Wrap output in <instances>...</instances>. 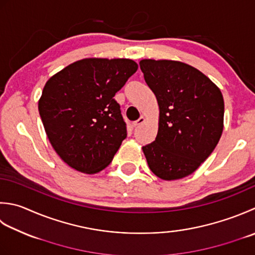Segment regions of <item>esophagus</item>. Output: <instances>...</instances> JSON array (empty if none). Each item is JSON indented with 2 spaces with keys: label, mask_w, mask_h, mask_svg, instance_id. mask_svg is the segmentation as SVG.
<instances>
[{
  "label": "esophagus",
  "mask_w": 255,
  "mask_h": 255,
  "mask_svg": "<svg viewBox=\"0 0 255 255\" xmlns=\"http://www.w3.org/2000/svg\"><path fill=\"white\" fill-rule=\"evenodd\" d=\"M144 121H146V118H144V117H142V116H141L140 118L138 119V121H136V122L133 123V125H134V126H139V125L143 124V123H144Z\"/></svg>",
  "instance_id": "obj_1"
}]
</instances>
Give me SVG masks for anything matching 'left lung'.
I'll use <instances>...</instances> for the list:
<instances>
[{"label":"left lung","mask_w":255,"mask_h":255,"mask_svg":"<svg viewBox=\"0 0 255 255\" xmlns=\"http://www.w3.org/2000/svg\"><path fill=\"white\" fill-rule=\"evenodd\" d=\"M139 65L160 112L156 139L142 147L148 166L163 180L187 177L220 140L224 116L221 91L188 64L142 59Z\"/></svg>","instance_id":"8db88e82"}]
</instances>
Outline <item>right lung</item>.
Masks as SVG:
<instances>
[{
    "label": "right lung",
    "mask_w": 255,
    "mask_h": 255,
    "mask_svg": "<svg viewBox=\"0 0 255 255\" xmlns=\"http://www.w3.org/2000/svg\"><path fill=\"white\" fill-rule=\"evenodd\" d=\"M137 69L127 58H85L45 84L39 116L54 150L69 167L92 174L112 162L127 137L114 96Z\"/></svg>",
    "instance_id": "1"
}]
</instances>
